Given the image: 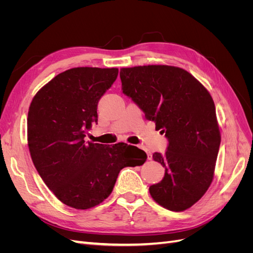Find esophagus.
<instances>
[{
  "label": "esophagus",
  "instance_id": "1",
  "mask_svg": "<svg viewBox=\"0 0 253 253\" xmlns=\"http://www.w3.org/2000/svg\"><path fill=\"white\" fill-rule=\"evenodd\" d=\"M140 148H142V147H140ZM147 156H148V159H149V160H152L153 156H152V154H151V152H148V151H147Z\"/></svg>",
  "mask_w": 253,
  "mask_h": 253
}]
</instances>
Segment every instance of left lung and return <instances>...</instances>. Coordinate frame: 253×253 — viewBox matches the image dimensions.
Wrapping results in <instances>:
<instances>
[{"label": "left lung", "mask_w": 253, "mask_h": 253, "mask_svg": "<svg viewBox=\"0 0 253 253\" xmlns=\"http://www.w3.org/2000/svg\"><path fill=\"white\" fill-rule=\"evenodd\" d=\"M120 79L122 93L168 139L165 154H153L165 176L150 187L151 196L168 210L190 208L211 185L219 150L212 97L192 75L175 66L121 68Z\"/></svg>", "instance_id": "obj_1"}]
</instances>
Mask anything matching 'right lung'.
<instances>
[{"mask_svg":"<svg viewBox=\"0 0 253 253\" xmlns=\"http://www.w3.org/2000/svg\"><path fill=\"white\" fill-rule=\"evenodd\" d=\"M117 76L118 68L67 70L38 91L29 106L27 139L33 163L58 200L75 209L102 203L121 169L141 166L147 159L134 145L85 140L98 121V102Z\"/></svg>","mask_w":253,"mask_h":253,"instance_id":"right-lung-1","label":"right lung"}]
</instances>
